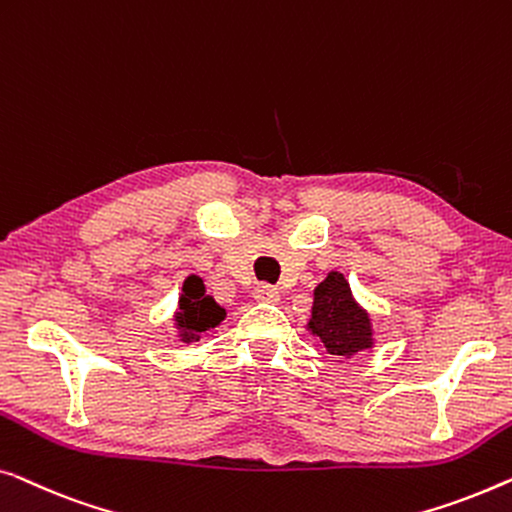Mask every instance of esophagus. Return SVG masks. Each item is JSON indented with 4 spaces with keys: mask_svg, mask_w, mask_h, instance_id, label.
Instances as JSON below:
<instances>
[{
    "mask_svg": "<svg viewBox=\"0 0 512 512\" xmlns=\"http://www.w3.org/2000/svg\"><path fill=\"white\" fill-rule=\"evenodd\" d=\"M253 297L257 301H278V290L269 283H259L253 290Z\"/></svg>",
    "mask_w": 512,
    "mask_h": 512,
    "instance_id": "obj_1",
    "label": "esophagus"
}]
</instances>
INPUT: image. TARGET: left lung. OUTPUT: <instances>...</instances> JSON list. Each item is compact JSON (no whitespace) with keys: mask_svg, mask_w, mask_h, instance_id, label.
I'll list each match as a JSON object with an SVG mask.
<instances>
[{"mask_svg":"<svg viewBox=\"0 0 512 512\" xmlns=\"http://www.w3.org/2000/svg\"><path fill=\"white\" fill-rule=\"evenodd\" d=\"M308 327L322 338L331 355L348 357L371 348L369 315L355 304L343 273H329L327 280L315 287Z\"/></svg>","mask_w":512,"mask_h":512,"instance_id":"8db88e82","label":"left lung"}]
</instances>
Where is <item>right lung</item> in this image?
Listing matches in <instances>:
<instances>
[{"instance_id": "1", "label": "right lung", "mask_w": 512, "mask_h": 512, "mask_svg": "<svg viewBox=\"0 0 512 512\" xmlns=\"http://www.w3.org/2000/svg\"><path fill=\"white\" fill-rule=\"evenodd\" d=\"M222 318H225V311L215 304L213 297H206L204 283L194 276L187 278L183 285L181 311L176 313V325L181 329L183 341H197L201 331L220 325Z\"/></svg>"}]
</instances>
